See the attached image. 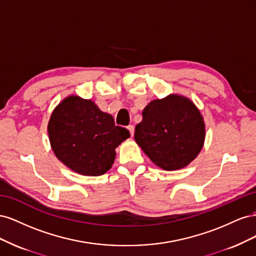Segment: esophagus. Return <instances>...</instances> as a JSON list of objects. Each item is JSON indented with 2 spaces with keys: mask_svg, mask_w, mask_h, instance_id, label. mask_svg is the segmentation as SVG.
<instances>
[{
  "mask_svg": "<svg viewBox=\"0 0 256 256\" xmlns=\"http://www.w3.org/2000/svg\"><path fill=\"white\" fill-rule=\"evenodd\" d=\"M127 128H128V130H129V132H130L131 136H134V125H129Z\"/></svg>",
  "mask_w": 256,
  "mask_h": 256,
  "instance_id": "1",
  "label": "esophagus"
}]
</instances>
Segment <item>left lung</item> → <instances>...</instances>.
Masks as SVG:
<instances>
[{
    "instance_id": "8db88e82",
    "label": "left lung",
    "mask_w": 256,
    "mask_h": 256,
    "mask_svg": "<svg viewBox=\"0 0 256 256\" xmlns=\"http://www.w3.org/2000/svg\"><path fill=\"white\" fill-rule=\"evenodd\" d=\"M134 140L154 164L166 171L182 168L202 150L205 125L189 99L170 95L154 100L142 112Z\"/></svg>"
}]
</instances>
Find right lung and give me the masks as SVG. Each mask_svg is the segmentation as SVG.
<instances>
[{"instance_id": "right-lung-1", "label": "right lung", "mask_w": 256, "mask_h": 256, "mask_svg": "<svg viewBox=\"0 0 256 256\" xmlns=\"http://www.w3.org/2000/svg\"><path fill=\"white\" fill-rule=\"evenodd\" d=\"M48 132L58 159L72 171L88 176L109 171L115 148L130 136L126 128L115 125L110 114L78 96L68 97L56 106Z\"/></svg>"}]
</instances>
